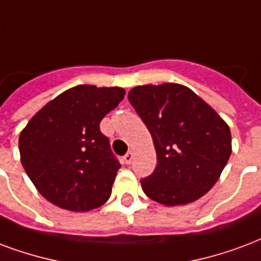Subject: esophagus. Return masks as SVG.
Listing matches in <instances>:
<instances>
[{
    "label": "esophagus",
    "instance_id": "34e87169",
    "mask_svg": "<svg viewBox=\"0 0 261 261\" xmlns=\"http://www.w3.org/2000/svg\"><path fill=\"white\" fill-rule=\"evenodd\" d=\"M133 158H134V153H133V152H127V153H125L124 155V158H123V159H124V163L125 165H130L131 162H133Z\"/></svg>",
    "mask_w": 261,
    "mask_h": 261
}]
</instances>
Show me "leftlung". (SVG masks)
I'll return each instance as SVG.
<instances>
[{
  "mask_svg": "<svg viewBox=\"0 0 261 261\" xmlns=\"http://www.w3.org/2000/svg\"><path fill=\"white\" fill-rule=\"evenodd\" d=\"M128 101L148 127L158 158L155 171L141 179L146 196L177 206L209 192L231 155L228 124L181 84L134 87Z\"/></svg>",
  "mask_w": 261,
  "mask_h": 261,
  "instance_id": "1",
  "label": "left lung"
}]
</instances>
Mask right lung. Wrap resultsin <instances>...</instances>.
Listing matches in <instances>:
<instances>
[{"label":"right lung","instance_id":"1","mask_svg":"<svg viewBox=\"0 0 261 261\" xmlns=\"http://www.w3.org/2000/svg\"><path fill=\"white\" fill-rule=\"evenodd\" d=\"M124 95L120 87H73L48 102L23 128V169L51 203L88 212L109 199L120 163L99 123Z\"/></svg>","mask_w":261,"mask_h":261}]
</instances>
